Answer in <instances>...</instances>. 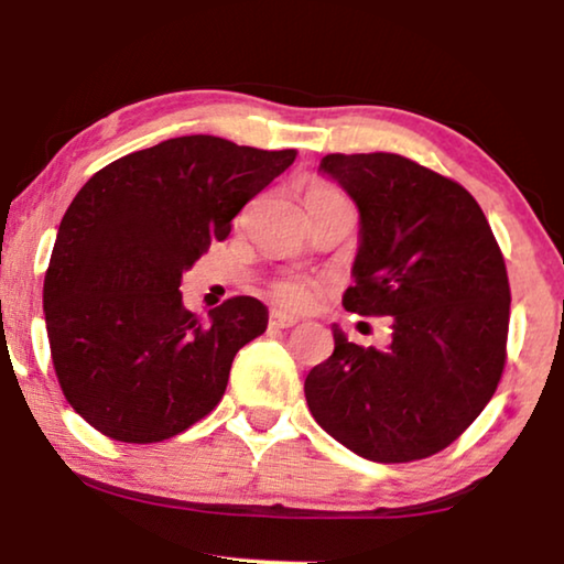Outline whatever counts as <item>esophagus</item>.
I'll return each mask as SVG.
<instances>
[{
  "label": "esophagus",
  "mask_w": 564,
  "mask_h": 564,
  "mask_svg": "<svg viewBox=\"0 0 564 564\" xmlns=\"http://www.w3.org/2000/svg\"><path fill=\"white\" fill-rule=\"evenodd\" d=\"M296 323H300V318H294V315L289 313H281V310H273V313H270V326L275 328H291L296 326Z\"/></svg>",
  "instance_id": "esophagus-1"
}]
</instances>
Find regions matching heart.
<instances>
[{
  "mask_svg": "<svg viewBox=\"0 0 564 564\" xmlns=\"http://www.w3.org/2000/svg\"><path fill=\"white\" fill-rule=\"evenodd\" d=\"M323 198H341V196L332 185H323V183L310 185L307 193H304V204H313V200H323ZM270 294H273L281 304H289V307H304V304L313 302L315 283L300 275L278 278V281H273V286H270Z\"/></svg>",
  "mask_w": 564,
  "mask_h": 564,
  "instance_id": "1",
  "label": "heart"
}]
</instances>
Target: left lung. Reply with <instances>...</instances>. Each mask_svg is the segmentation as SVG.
<instances>
[{"label":"left lung","mask_w":564,"mask_h":564,"mask_svg":"<svg viewBox=\"0 0 564 564\" xmlns=\"http://www.w3.org/2000/svg\"><path fill=\"white\" fill-rule=\"evenodd\" d=\"M360 212L349 313L392 315V345L334 352L304 379L310 413L368 462L405 464L458 440L507 364L509 275L467 187L398 153H328Z\"/></svg>","instance_id":"obj_1"}]
</instances>
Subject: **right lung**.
<instances>
[{
    "label": "right lung",
    "mask_w": 564,
    "mask_h": 564,
    "mask_svg": "<svg viewBox=\"0 0 564 564\" xmlns=\"http://www.w3.org/2000/svg\"><path fill=\"white\" fill-rule=\"evenodd\" d=\"M294 159L187 134L116 159L84 183L44 275L55 377L84 422L145 445L215 411L236 352L268 328V307L230 296L200 323L180 283Z\"/></svg>",
    "instance_id": "add662e5"
}]
</instances>
